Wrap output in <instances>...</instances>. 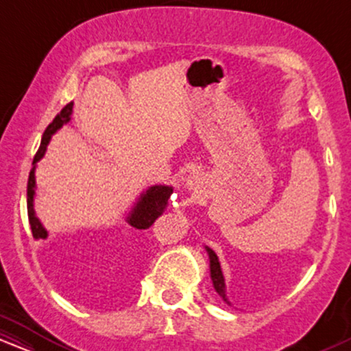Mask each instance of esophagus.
I'll return each instance as SVG.
<instances>
[{
  "mask_svg": "<svg viewBox=\"0 0 351 351\" xmlns=\"http://www.w3.org/2000/svg\"><path fill=\"white\" fill-rule=\"evenodd\" d=\"M188 184L189 186H193V184H195V180H188Z\"/></svg>",
  "mask_w": 351,
  "mask_h": 351,
  "instance_id": "esophagus-1",
  "label": "esophagus"
}]
</instances>
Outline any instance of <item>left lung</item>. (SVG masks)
I'll list each match as a JSON object with an SVG mask.
<instances>
[{"instance_id": "left-lung-1", "label": "left lung", "mask_w": 351, "mask_h": 351, "mask_svg": "<svg viewBox=\"0 0 351 351\" xmlns=\"http://www.w3.org/2000/svg\"><path fill=\"white\" fill-rule=\"evenodd\" d=\"M208 254H209V267H211V280H213V285H215L216 292L219 293L221 297H223L224 302H228L226 299V287H224V277H223V272H221V265H219V261H217V256L215 254V251H211V249H208ZM229 304V302H228Z\"/></svg>"}]
</instances>
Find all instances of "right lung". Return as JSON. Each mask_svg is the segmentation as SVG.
<instances>
[{
	"label": "right lung",
	"mask_w": 351,
	"mask_h": 351,
	"mask_svg": "<svg viewBox=\"0 0 351 351\" xmlns=\"http://www.w3.org/2000/svg\"><path fill=\"white\" fill-rule=\"evenodd\" d=\"M72 106H74L72 102L67 104V106L60 110V114L54 117L52 123L47 125L46 132H44V135H43L41 145H39V150L36 152V155H34L33 165H36L39 160L43 158L47 143H49V140H51V135L54 134L58 128L62 127L64 123H67L71 120ZM34 188H36V180H34V168H33L29 173V178H27V217H29V224H31V231H33V236L36 237V239H41V237L47 236V232L34 215V208H33ZM171 193H173L171 186H152L147 193H143V195L140 196L138 201H136L134 211H132V215L127 217L128 224L135 229L150 228L152 224L155 223L156 217L162 216V213L165 211V208H167L168 198L171 196Z\"/></svg>",
	"instance_id": "1"
}]
</instances>
